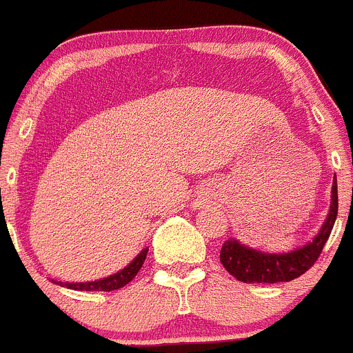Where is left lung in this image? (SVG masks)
<instances>
[{"label":"left lung","mask_w":353,"mask_h":353,"mask_svg":"<svg viewBox=\"0 0 353 353\" xmlns=\"http://www.w3.org/2000/svg\"><path fill=\"white\" fill-rule=\"evenodd\" d=\"M331 200V210H329L327 219L319 235L308 245L288 252V254H266V252L240 245L236 240H228L223 243L221 252H219L221 265L225 266L230 275L245 284H276V282L294 281L315 265L329 235H331L336 216H338L336 177L332 181Z\"/></svg>","instance_id":"left-lung-1"}]
</instances>
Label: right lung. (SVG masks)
Returning <instances> with one entry per match:
<instances>
[{
	"label": "right lung",
	"instance_id": "add662e5",
	"mask_svg": "<svg viewBox=\"0 0 353 353\" xmlns=\"http://www.w3.org/2000/svg\"><path fill=\"white\" fill-rule=\"evenodd\" d=\"M148 249H143L139 256H137L127 268H123L121 272L114 273V275L106 276L102 281H94V282H80V284H65V282H59V285L68 289H74V291H114V289H120L123 285H127L128 282L137 275V272L143 266L144 259H146Z\"/></svg>",
	"mask_w": 353,
	"mask_h": 353
}]
</instances>
